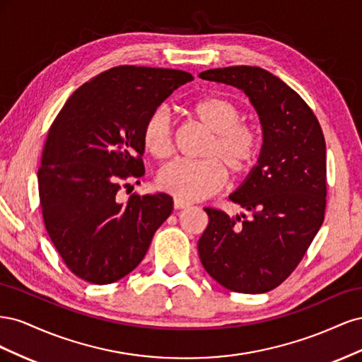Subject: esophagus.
Returning a JSON list of instances; mask_svg holds the SVG:
<instances>
[{
  "label": "esophagus",
  "mask_w": 362,
  "mask_h": 362,
  "mask_svg": "<svg viewBox=\"0 0 362 362\" xmlns=\"http://www.w3.org/2000/svg\"><path fill=\"white\" fill-rule=\"evenodd\" d=\"M173 205H175V208H177V210H182V208H189L190 202L182 201V199H175Z\"/></svg>",
  "instance_id": "obj_1"
}]
</instances>
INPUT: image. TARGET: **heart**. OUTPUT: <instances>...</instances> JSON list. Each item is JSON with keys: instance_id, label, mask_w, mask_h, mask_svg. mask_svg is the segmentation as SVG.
Segmentation results:
<instances>
[{"instance_id": "obj_1", "label": "heart", "mask_w": 362, "mask_h": 362, "mask_svg": "<svg viewBox=\"0 0 362 362\" xmlns=\"http://www.w3.org/2000/svg\"><path fill=\"white\" fill-rule=\"evenodd\" d=\"M189 115L210 131L201 161L177 160L157 175V187L177 199L199 201L218 189L226 180V170L240 178L255 168L261 152L259 131L242 122L240 107L223 96L208 95L187 104ZM141 141L152 157L166 158L172 151V127L163 110L149 115L141 131Z\"/></svg>"}]
</instances>
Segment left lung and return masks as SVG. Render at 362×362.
Listing matches in <instances>:
<instances>
[{"label": "left lung", "instance_id": "8db88e82", "mask_svg": "<svg viewBox=\"0 0 362 362\" xmlns=\"http://www.w3.org/2000/svg\"><path fill=\"white\" fill-rule=\"evenodd\" d=\"M199 78L242 90L255 108L262 145L255 168L229 199L246 211L205 208L198 242L204 269L225 288L258 294L298 267L323 223L326 144L319 120L276 75L257 66L208 69Z\"/></svg>", "mask_w": 362, "mask_h": 362}]
</instances>
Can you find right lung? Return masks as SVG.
Instances as JSON below:
<instances>
[{"instance_id":"1","label":"right lung","mask_w":362,"mask_h":362,"mask_svg":"<svg viewBox=\"0 0 362 362\" xmlns=\"http://www.w3.org/2000/svg\"><path fill=\"white\" fill-rule=\"evenodd\" d=\"M192 80L177 69L112 68L78 87L52 122L37 172L39 198L47 231L74 275L104 286L145 258L173 210L172 196L131 194L120 202L117 192L122 181L145 175L146 119Z\"/></svg>"}]
</instances>
